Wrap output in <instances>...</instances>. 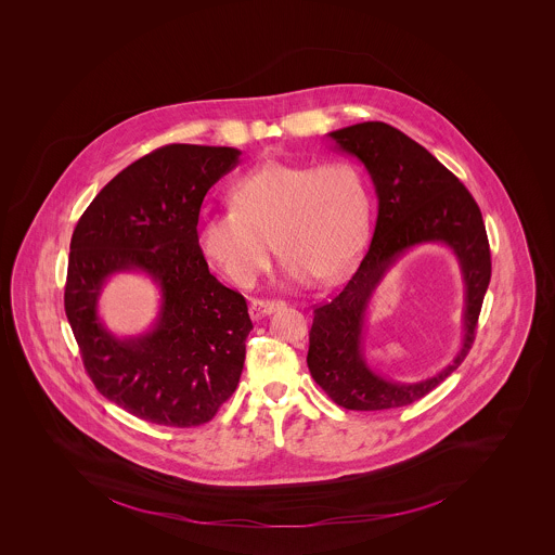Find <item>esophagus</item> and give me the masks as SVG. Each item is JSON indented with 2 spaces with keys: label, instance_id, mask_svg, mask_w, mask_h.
Masks as SVG:
<instances>
[{
  "label": "esophagus",
  "instance_id": "34e87169",
  "mask_svg": "<svg viewBox=\"0 0 555 555\" xmlns=\"http://www.w3.org/2000/svg\"><path fill=\"white\" fill-rule=\"evenodd\" d=\"M279 307H283V301H264V299H254L250 305V318L260 320L264 315H270L272 311H276Z\"/></svg>",
  "mask_w": 555,
  "mask_h": 555
}]
</instances>
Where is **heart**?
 I'll list each match as a JSON object with an SVG mask.
<instances>
[{
  "mask_svg": "<svg viewBox=\"0 0 555 555\" xmlns=\"http://www.w3.org/2000/svg\"><path fill=\"white\" fill-rule=\"evenodd\" d=\"M232 205L203 211L202 253L237 286L269 267L272 243L293 285L336 283L362 253L370 219L366 177L353 163L291 165L270 160L242 175Z\"/></svg>",
  "mask_w": 555,
  "mask_h": 555,
  "instance_id": "heart-1",
  "label": "heart"
}]
</instances>
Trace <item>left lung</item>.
I'll return each mask as SVG.
<instances>
[{"instance_id": "obj_1", "label": "left lung", "mask_w": 555, "mask_h": 555, "mask_svg": "<svg viewBox=\"0 0 555 555\" xmlns=\"http://www.w3.org/2000/svg\"><path fill=\"white\" fill-rule=\"evenodd\" d=\"M337 151L358 158L374 185L378 214L369 253L348 285L313 311L307 366L339 406L383 411L415 403L443 383L472 348L490 283V250L480 207L468 189L431 152L385 121L330 132ZM423 243H441L459 260L465 283L463 341L455 360L415 384L390 382L363 352L365 315L373 293L399 257Z\"/></svg>"}]
</instances>
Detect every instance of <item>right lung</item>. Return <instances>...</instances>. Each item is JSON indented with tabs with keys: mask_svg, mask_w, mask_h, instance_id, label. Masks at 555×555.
<instances>
[{
	"mask_svg": "<svg viewBox=\"0 0 555 555\" xmlns=\"http://www.w3.org/2000/svg\"><path fill=\"white\" fill-rule=\"evenodd\" d=\"M237 149L170 144L116 175L79 219L65 311L101 395L167 427L211 420L240 380L253 330L246 299L209 272L197 223L207 191L240 165ZM149 275L162 293L152 327L116 337L100 320L104 283Z\"/></svg>",
	"mask_w": 555,
	"mask_h": 555,
	"instance_id": "1",
	"label": "right lung"
}]
</instances>
